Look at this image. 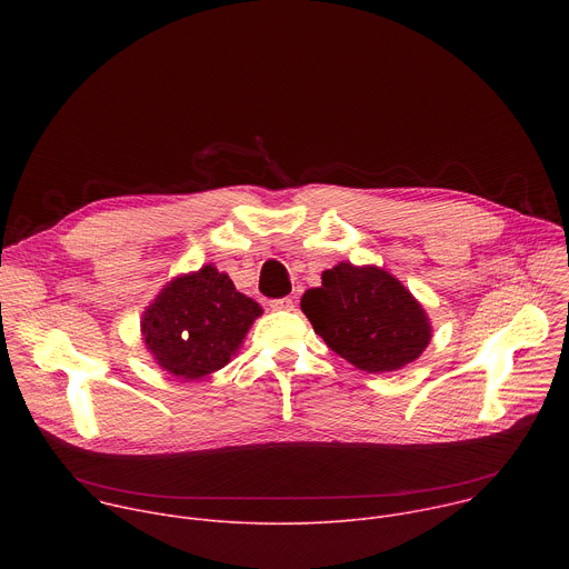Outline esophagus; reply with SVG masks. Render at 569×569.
<instances>
[{"label":"esophagus","mask_w":569,"mask_h":569,"mask_svg":"<svg viewBox=\"0 0 569 569\" xmlns=\"http://www.w3.org/2000/svg\"><path fill=\"white\" fill-rule=\"evenodd\" d=\"M272 310H295V301L290 297H281V299H272L270 301Z\"/></svg>","instance_id":"34e87169"}]
</instances>
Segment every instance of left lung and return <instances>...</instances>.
I'll return each instance as SVG.
<instances>
[{"label":"left lung","instance_id":"obj_1","mask_svg":"<svg viewBox=\"0 0 569 569\" xmlns=\"http://www.w3.org/2000/svg\"><path fill=\"white\" fill-rule=\"evenodd\" d=\"M312 329L338 356L369 373L415 362L432 338L423 306L376 266L338 263L301 297Z\"/></svg>","mask_w":569,"mask_h":569}]
</instances>
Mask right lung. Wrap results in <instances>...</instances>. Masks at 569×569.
<instances>
[{"label":"right lung","mask_w":569,"mask_h":569,"mask_svg":"<svg viewBox=\"0 0 569 569\" xmlns=\"http://www.w3.org/2000/svg\"><path fill=\"white\" fill-rule=\"evenodd\" d=\"M261 312L224 272L202 266L154 297L143 312L141 336L161 369L182 380H200L236 356Z\"/></svg>","instance_id":"right-lung-1"}]
</instances>
